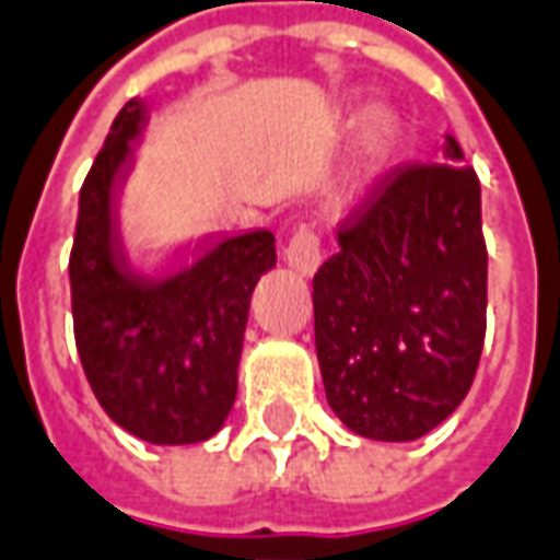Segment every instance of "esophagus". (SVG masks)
Listing matches in <instances>:
<instances>
[{
	"mask_svg": "<svg viewBox=\"0 0 560 560\" xmlns=\"http://www.w3.org/2000/svg\"><path fill=\"white\" fill-rule=\"evenodd\" d=\"M283 256H287L289 268L311 277L323 265V241H319V235L313 229H299L295 235L289 237Z\"/></svg>",
	"mask_w": 560,
	"mask_h": 560,
	"instance_id": "34e87169",
	"label": "esophagus"
}]
</instances>
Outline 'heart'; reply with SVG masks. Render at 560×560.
I'll use <instances>...</instances> for the list:
<instances>
[{
  "label": "heart",
  "instance_id": "heart-1",
  "mask_svg": "<svg viewBox=\"0 0 560 560\" xmlns=\"http://www.w3.org/2000/svg\"><path fill=\"white\" fill-rule=\"evenodd\" d=\"M398 120L383 108L368 110L359 122L355 147H352L350 168L343 174V192L350 198H362L371 186L383 177L388 162L398 147Z\"/></svg>",
  "mask_w": 560,
  "mask_h": 560
}]
</instances>
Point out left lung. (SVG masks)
<instances>
[{"label":"left lung","instance_id":"left-lung-1","mask_svg":"<svg viewBox=\"0 0 560 560\" xmlns=\"http://www.w3.org/2000/svg\"><path fill=\"white\" fill-rule=\"evenodd\" d=\"M462 162L446 135L443 162L383 174L313 277L325 398L368 440L434 431L477 376L489 253L477 172Z\"/></svg>","mask_w":560,"mask_h":560}]
</instances>
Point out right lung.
Wrapping results in <instances>:
<instances>
[{"instance_id": "add662e5", "label": "right lung", "mask_w": 560, "mask_h": 560, "mask_svg": "<svg viewBox=\"0 0 560 560\" xmlns=\"http://www.w3.org/2000/svg\"><path fill=\"white\" fill-rule=\"evenodd\" d=\"M147 105L129 98L86 174L69 259L74 343L102 410L135 438L184 446L213 438L237 395L253 289L277 265L268 229L210 244L168 271L129 261L117 186Z\"/></svg>"}]
</instances>
